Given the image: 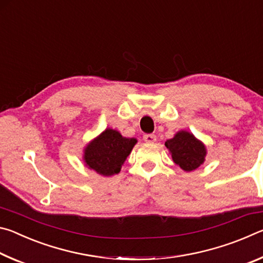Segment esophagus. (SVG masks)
Masks as SVG:
<instances>
[{
    "mask_svg": "<svg viewBox=\"0 0 263 263\" xmlns=\"http://www.w3.org/2000/svg\"><path fill=\"white\" fill-rule=\"evenodd\" d=\"M144 140L146 141V142H154L155 140H157V136L155 135H145L144 136Z\"/></svg>",
    "mask_w": 263,
    "mask_h": 263,
    "instance_id": "1",
    "label": "esophagus"
}]
</instances>
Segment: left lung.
<instances>
[{"label":"left lung","mask_w":263,"mask_h":263,"mask_svg":"<svg viewBox=\"0 0 263 263\" xmlns=\"http://www.w3.org/2000/svg\"><path fill=\"white\" fill-rule=\"evenodd\" d=\"M164 145L172 153L174 162L185 172H193L204 162L205 147L189 132L176 133V136L167 140Z\"/></svg>","instance_id":"left-lung-1"}]
</instances>
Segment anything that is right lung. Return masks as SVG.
I'll list each match as a JSON object with an SVG mask.
<instances>
[{
	"label": "right lung",
	"instance_id": "obj_1",
	"mask_svg": "<svg viewBox=\"0 0 263 263\" xmlns=\"http://www.w3.org/2000/svg\"><path fill=\"white\" fill-rule=\"evenodd\" d=\"M136 142L135 138H124L119 132L106 128L87 146L84 161L89 168L101 175L118 174Z\"/></svg>",
	"mask_w": 263,
	"mask_h": 263
}]
</instances>
